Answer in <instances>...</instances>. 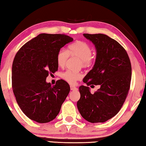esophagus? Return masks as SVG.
<instances>
[{"label": "esophagus", "instance_id": "34e87169", "mask_svg": "<svg viewBox=\"0 0 146 146\" xmlns=\"http://www.w3.org/2000/svg\"><path fill=\"white\" fill-rule=\"evenodd\" d=\"M70 88H71V90H77L76 87H75V86H70Z\"/></svg>", "mask_w": 146, "mask_h": 146}]
</instances>
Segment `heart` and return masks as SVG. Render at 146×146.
Returning a JSON list of instances; mask_svg holds the SVG:
<instances>
[{
    "instance_id": "heart-1",
    "label": "heart",
    "mask_w": 146,
    "mask_h": 146,
    "mask_svg": "<svg viewBox=\"0 0 146 146\" xmlns=\"http://www.w3.org/2000/svg\"><path fill=\"white\" fill-rule=\"evenodd\" d=\"M92 47L84 41H76L69 46L67 50H60L56 54V62L58 67H63L67 62L69 56H75L81 60L84 68H88L92 65L94 57L92 55ZM82 73L67 70L61 74V77L70 84H75L77 81L82 78Z\"/></svg>"
}]
</instances>
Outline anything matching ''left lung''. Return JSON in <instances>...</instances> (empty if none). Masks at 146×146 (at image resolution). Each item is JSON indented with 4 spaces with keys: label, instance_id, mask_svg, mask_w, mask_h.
I'll use <instances>...</instances> for the list:
<instances>
[{
    "label": "left lung",
    "instance_id": "1",
    "mask_svg": "<svg viewBox=\"0 0 146 146\" xmlns=\"http://www.w3.org/2000/svg\"><path fill=\"white\" fill-rule=\"evenodd\" d=\"M96 49L93 68L79 88L77 108L88 122L104 123L117 114L124 104L130 88L131 64L127 52L119 42L105 34H84ZM101 88L92 95L88 86Z\"/></svg>",
    "mask_w": 146,
    "mask_h": 146
}]
</instances>
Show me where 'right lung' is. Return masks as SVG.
Listing matches in <instances>:
<instances>
[{
	"mask_svg": "<svg viewBox=\"0 0 146 146\" xmlns=\"http://www.w3.org/2000/svg\"><path fill=\"white\" fill-rule=\"evenodd\" d=\"M73 40L64 34H41L17 52L12 65L13 91L21 110L31 120L48 123L59 113L69 85L60 79L52 86L46 79L58 70L57 52Z\"/></svg>",
	"mask_w": 146,
	"mask_h": 146,
	"instance_id": "1",
	"label": "right lung"
}]
</instances>
